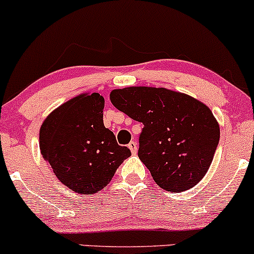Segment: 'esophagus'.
Returning <instances> with one entry per match:
<instances>
[{"label": "esophagus", "instance_id": "esophagus-1", "mask_svg": "<svg viewBox=\"0 0 254 254\" xmlns=\"http://www.w3.org/2000/svg\"><path fill=\"white\" fill-rule=\"evenodd\" d=\"M128 147H129L130 152H132L133 155H135L136 151H138V144H136L135 141H130L129 144H128Z\"/></svg>", "mask_w": 254, "mask_h": 254}]
</instances>
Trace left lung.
I'll return each mask as SVG.
<instances>
[{
    "mask_svg": "<svg viewBox=\"0 0 254 254\" xmlns=\"http://www.w3.org/2000/svg\"><path fill=\"white\" fill-rule=\"evenodd\" d=\"M120 112L142 122L138 156L159 187L184 192L209 170L219 140L210 108L164 87L130 86L110 92Z\"/></svg>",
    "mask_w": 254,
    "mask_h": 254,
    "instance_id": "8db88e82",
    "label": "left lung"
}]
</instances>
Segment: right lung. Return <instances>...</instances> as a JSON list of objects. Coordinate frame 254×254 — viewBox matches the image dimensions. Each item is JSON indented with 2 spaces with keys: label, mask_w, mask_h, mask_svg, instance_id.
I'll list each match as a JSON object with an SVG mask.
<instances>
[{
  "label": "right lung",
  "mask_w": 254,
  "mask_h": 254,
  "mask_svg": "<svg viewBox=\"0 0 254 254\" xmlns=\"http://www.w3.org/2000/svg\"><path fill=\"white\" fill-rule=\"evenodd\" d=\"M104 98L82 93L51 112L39 129V149L64 186L79 194H93L112 181L130 156L103 124Z\"/></svg>",
  "instance_id": "obj_1"
}]
</instances>
